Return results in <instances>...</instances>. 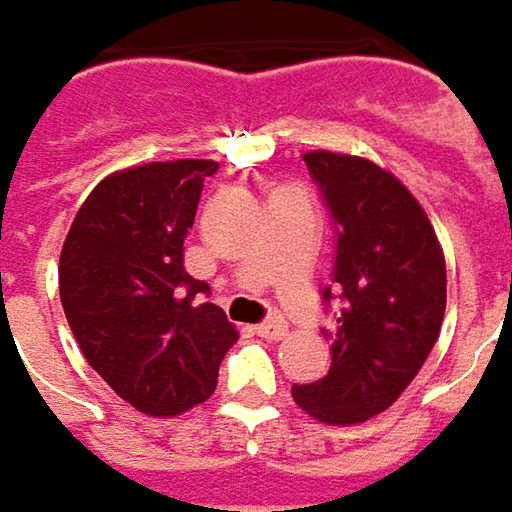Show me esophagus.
I'll return each mask as SVG.
<instances>
[{
  "label": "esophagus",
  "mask_w": 512,
  "mask_h": 512,
  "mask_svg": "<svg viewBox=\"0 0 512 512\" xmlns=\"http://www.w3.org/2000/svg\"><path fill=\"white\" fill-rule=\"evenodd\" d=\"M255 334L266 337V340H280V337L286 334V320H283V317H269V320L257 323Z\"/></svg>",
  "instance_id": "1"
}]
</instances>
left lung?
Instances as JSON below:
<instances>
[{"label":"left lung","mask_w":512,"mask_h":512,"mask_svg":"<svg viewBox=\"0 0 512 512\" xmlns=\"http://www.w3.org/2000/svg\"><path fill=\"white\" fill-rule=\"evenodd\" d=\"M303 161L337 238L323 306L340 297V311L323 328L328 374L291 385V397L320 422L357 425L394 405L428 360L445 317V255L425 209L391 172L323 150Z\"/></svg>","instance_id":"1"}]
</instances>
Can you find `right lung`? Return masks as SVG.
I'll use <instances>...</instances> for the list:
<instances>
[{"instance_id": "right-lung-1", "label": "right lung", "mask_w": 512, "mask_h": 512, "mask_svg": "<svg viewBox=\"0 0 512 512\" xmlns=\"http://www.w3.org/2000/svg\"><path fill=\"white\" fill-rule=\"evenodd\" d=\"M215 161H161L104 178L81 203L59 260L64 317L81 354L141 414L206 402L238 340L203 280L184 269V240Z\"/></svg>"}]
</instances>
